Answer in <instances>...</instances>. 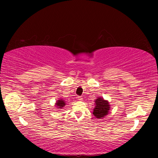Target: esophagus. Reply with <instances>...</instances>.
I'll return each mask as SVG.
<instances>
[{"label": "esophagus", "instance_id": "esophagus-1", "mask_svg": "<svg viewBox=\"0 0 158 158\" xmlns=\"http://www.w3.org/2000/svg\"><path fill=\"white\" fill-rule=\"evenodd\" d=\"M78 100H80V101H81V100H83V98H82L81 96H79L78 97Z\"/></svg>", "mask_w": 158, "mask_h": 158}]
</instances>
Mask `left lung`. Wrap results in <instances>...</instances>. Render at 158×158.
<instances>
[{
  "mask_svg": "<svg viewBox=\"0 0 158 158\" xmlns=\"http://www.w3.org/2000/svg\"><path fill=\"white\" fill-rule=\"evenodd\" d=\"M95 106L93 110V115L97 119L104 118L109 114L110 105L108 100H105L102 97H98L94 100Z\"/></svg>",
  "mask_w": 158,
  "mask_h": 158,
  "instance_id": "8db88e82",
  "label": "left lung"
}]
</instances>
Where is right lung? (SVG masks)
Listing matches in <instances>:
<instances>
[{
	"label": "right lung",
	"mask_w": 158,
	"mask_h": 158,
	"mask_svg": "<svg viewBox=\"0 0 158 158\" xmlns=\"http://www.w3.org/2000/svg\"><path fill=\"white\" fill-rule=\"evenodd\" d=\"M66 102H65L64 100L62 98H60L59 100H57L56 104H55V105L56 106L57 109H63V107L66 105Z\"/></svg>",
	"instance_id": "obj_1"
}]
</instances>
